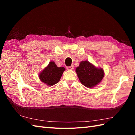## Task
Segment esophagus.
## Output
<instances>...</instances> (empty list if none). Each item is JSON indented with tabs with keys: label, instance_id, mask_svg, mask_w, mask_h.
Returning a JSON list of instances; mask_svg holds the SVG:
<instances>
[{
	"label": "esophagus",
	"instance_id": "esophagus-1",
	"mask_svg": "<svg viewBox=\"0 0 135 135\" xmlns=\"http://www.w3.org/2000/svg\"><path fill=\"white\" fill-rule=\"evenodd\" d=\"M73 69H74V66H73V65H71V66H70L67 67L68 70H73Z\"/></svg>",
	"mask_w": 135,
	"mask_h": 135
}]
</instances>
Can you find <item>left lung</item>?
Wrapping results in <instances>:
<instances>
[{
  "label": "left lung",
  "instance_id": "left-lung-1",
  "mask_svg": "<svg viewBox=\"0 0 135 135\" xmlns=\"http://www.w3.org/2000/svg\"><path fill=\"white\" fill-rule=\"evenodd\" d=\"M76 72L81 84L88 88L95 87L104 76L103 69L96 68L87 61H81L76 68Z\"/></svg>",
  "mask_w": 135,
  "mask_h": 135
}]
</instances>
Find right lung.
<instances>
[{
  "mask_svg": "<svg viewBox=\"0 0 135 135\" xmlns=\"http://www.w3.org/2000/svg\"><path fill=\"white\" fill-rule=\"evenodd\" d=\"M65 70L64 67L59 68L54 61H51L40 73L39 78L43 82L51 86L59 82Z\"/></svg>",
  "mask_w": 135,
  "mask_h": 135,
  "instance_id": "add662e5",
  "label": "right lung"
}]
</instances>
